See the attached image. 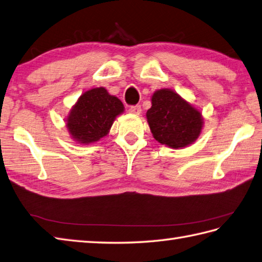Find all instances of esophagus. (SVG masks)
Returning a JSON list of instances; mask_svg holds the SVG:
<instances>
[{
    "mask_svg": "<svg viewBox=\"0 0 262 262\" xmlns=\"http://www.w3.org/2000/svg\"><path fill=\"white\" fill-rule=\"evenodd\" d=\"M129 112L132 113V114H136V116H140V114H141V106H140V105L130 106Z\"/></svg>",
    "mask_w": 262,
    "mask_h": 262,
    "instance_id": "1",
    "label": "esophagus"
}]
</instances>
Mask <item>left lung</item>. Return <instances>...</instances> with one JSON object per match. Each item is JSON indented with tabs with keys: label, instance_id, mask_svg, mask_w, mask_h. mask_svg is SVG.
<instances>
[{
	"label": "left lung",
	"instance_id": "left-lung-1",
	"mask_svg": "<svg viewBox=\"0 0 262 262\" xmlns=\"http://www.w3.org/2000/svg\"><path fill=\"white\" fill-rule=\"evenodd\" d=\"M146 120L158 142L172 149H183L201 135V112L170 89H160L151 97Z\"/></svg>",
	"mask_w": 262,
	"mask_h": 262
}]
</instances>
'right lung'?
<instances>
[{"instance_id":"add662e5","label":"right lung","mask_w":262,"mask_h":262,"mask_svg":"<svg viewBox=\"0 0 262 262\" xmlns=\"http://www.w3.org/2000/svg\"><path fill=\"white\" fill-rule=\"evenodd\" d=\"M124 112L123 103L104 88H94L75 102L67 118L70 136L81 144L97 142L109 133L114 120Z\"/></svg>"}]
</instances>
